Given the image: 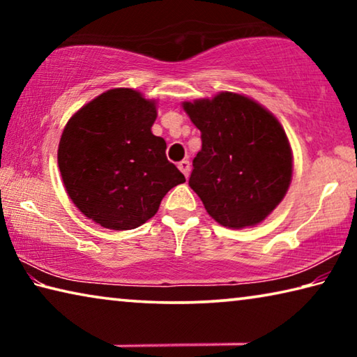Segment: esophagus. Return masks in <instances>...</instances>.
I'll return each instance as SVG.
<instances>
[{
    "mask_svg": "<svg viewBox=\"0 0 357 357\" xmlns=\"http://www.w3.org/2000/svg\"><path fill=\"white\" fill-rule=\"evenodd\" d=\"M178 168L183 172L185 178H189V174H190V162L189 160H181L178 164Z\"/></svg>",
    "mask_w": 357,
    "mask_h": 357,
    "instance_id": "esophagus-1",
    "label": "esophagus"
}]
</instances>
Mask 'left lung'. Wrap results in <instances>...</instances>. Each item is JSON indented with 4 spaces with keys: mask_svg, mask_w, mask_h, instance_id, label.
Returning a JSON list of instances; mask_svg holds the SVG:
<instances>
[{
    "mask_svg": "<svg viewBox=\"0 0 357 357\" xmlns=\"http://www.w3.org/2000/svg\"><path fill=\"white\" fill-rule=\"evenodd\" d=\"M202 132L189 185L222 227L261 223L287 195L293 151L273 113L249 96L222 91L183 102Z\"/></svg>",
    "mask_w": 357,
    "mask_h": 357,
    "instance_id": "obj_1",
    "label": "left lung"
}]
</instances>
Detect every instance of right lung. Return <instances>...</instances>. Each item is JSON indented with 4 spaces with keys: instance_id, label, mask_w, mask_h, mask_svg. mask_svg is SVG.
I'll return each instance as SVG.
<instances>
[{
    "instance_id": "obj_1",
    "label": "right lung",
    "mask_w": 357,
    "mask_h": 357,
    "mask_svg": "<svg viewBox=\"0 0 357 357\" xmlns=\"http://www.w3.org/2000/svg\"><path fill=\"white\" fill-rule=\"evenodd\" d=\"M154 99L132 88L102 93L72 114L58 146V167L72 203L110 229L143 225L184 174L167 160L151 128Z\"/></svg>"
}]
</instances>
